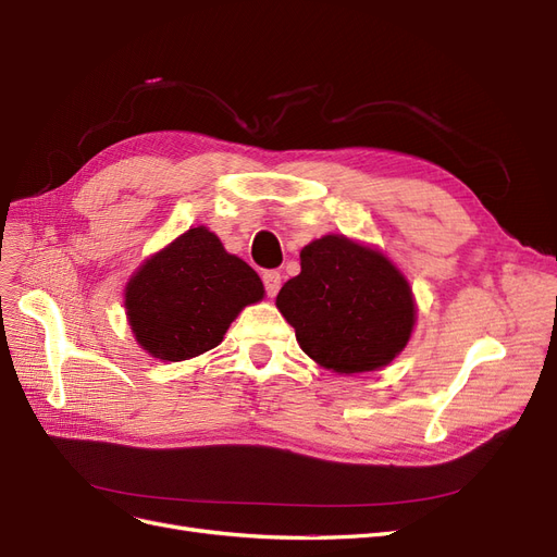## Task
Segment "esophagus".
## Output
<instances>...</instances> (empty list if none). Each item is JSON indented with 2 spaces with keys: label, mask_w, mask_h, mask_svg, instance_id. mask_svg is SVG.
Segmentation results:
<instances>
[{
  "label": "esophagus",
  "mask_w": 557,
  "mask_h": 557,
  "mask_svg": "<svg viewBox=\"0 0 557 557\" xmlns=\"http://www.w3.org/2000/svg\"><path fill=\"white\" fill-rule=\"evenodd\" d=\"M263 286H265L268 298H275L277 292H280V286H282V275L277 271L263 273Z\"/></svg>",
  "instance_id": "obj_1"
}]
</instances>
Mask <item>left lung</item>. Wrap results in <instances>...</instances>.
I'll list each match as a JSON object with an SVG mask.
<instances>
[{"label":"left lung","instance_id":"obj_1","mask_svg":"<svg viewBox=\"0 0 557 557\" xmlns=\"http://www.w3.org/2000/svg\"><path fill=\"white\" fill-rule=\"evenodd\" d=\"M302 351L337 374L374 372L404 351L416 325L413 292L383 252L323 236L300 250V275L277 294Z\"/></svg>","mask_w":557,"mask_h":557}]
</instances>
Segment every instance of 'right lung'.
I'll return each mask as SVG.
<instances>
[{
    "instance_id": "1",
    "label": "right lung",
    "mask_w": 557,
    "mask_h": 557,
    "mask_svg": "<svg viewBox=\"0 0 557 557\" xmlns=\"http://www.w3.org/2000/svg\"><path fill=\"white\" fill-rule=\"evenodd\" d=\"M261 298L259 275L206 226L181 234L126 284L135 339L153 358L170 362L211 351L243 307Z\"/></svg>"
}]
</instances>
